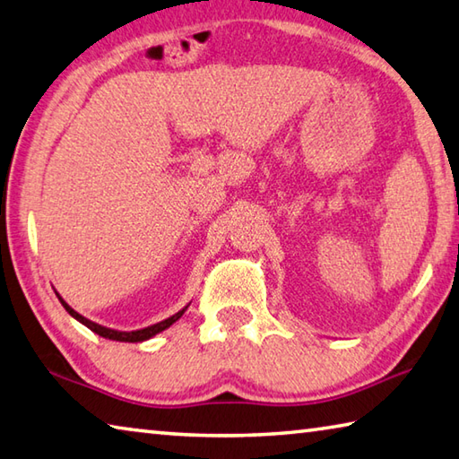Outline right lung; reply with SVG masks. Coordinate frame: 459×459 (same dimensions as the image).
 <instances>
[{
  "mask_svg": "<svg viewBox=\"0 0 459 459\" xmlns=\"http://www.w3.org/2000/svg\"><path fill=\"white\" fill-rule=\"evenodd\" d=\"M57 299H60V303L64 305V309L68 311L74 319L76 321H80L82 325H86V327L90 329V331H94L96 335H100V337H104V339H112V341H122V343H143V341H148V339H152L154 335H158V333H162L164 329H169L172 323H177L182 315H185V311L188 309V305L185 307V309H180L178 313H174L172 316H169V319H164V321H160V323H154V325H150V327H144V329H136V331H118V329H110V327H102V325H98V323H94V321H90V319H86L84 315H80L78 311H74L72 307L64 301V299L57 295Z\"/></svg>",
  "mask_w": 459,
  "mask_h": 459,
  "instance_id": "obj_1",
  "label": "right lung"
}]
</instances>
